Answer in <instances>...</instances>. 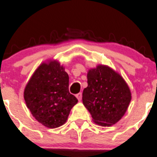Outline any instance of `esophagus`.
I'll list each match as a JSON object with an SVG mask.
<instances>
[{
	"label": "esophagus",
	"mask_w": 157,
	"mask_h": 157,
	"mask_svg": "<svg viewBox=\"0 0 157 157\" xmlns=\"http://www.w3.org/2000/svg\"><path fill=\"white\" fill-rule=\"evenodd\" d=\"M76 97H77V99L78 100V101H80V100H82V93H78V94H76Z\"/></svg>",
	"instance_id": "34e87169"
}]
</instances>
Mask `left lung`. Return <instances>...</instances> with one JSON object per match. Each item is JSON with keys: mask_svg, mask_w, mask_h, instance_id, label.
<instances>
[{"mask_svg": "<svg viewBox=\"0 0 157 157\" xmlns=\"http://www.w3.org/2000/svg\"><path fill=\"white\" fill-rule=\"evenodd\" d=\"M88 86L82 103L99 125L110 126L121 119L129 106L132 94L123 78L107 65L89 70Z\"/></svg>", "mask_w": 157, "mask_h": 157, "instance_id": "obj_1", "label": "left lung"}]
</instances>
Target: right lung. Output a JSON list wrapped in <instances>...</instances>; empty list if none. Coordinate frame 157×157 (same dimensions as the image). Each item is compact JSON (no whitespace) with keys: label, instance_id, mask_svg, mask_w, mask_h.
<instances>
[{"label":"right lung","instance_id":"obj_1","mask_svg":"<svg viewBox=\"0 0 157 157\" xmlns=\"http://www.w3.org/2000/svg\"><path fill=\"white\" fill-rule=\"evenodd\" d=\"M69 77L64 67L50 60L40 64L24 90V99L34 117L47 128H55L67 121L78 103L69 93Z\"/></svg>","mask_w":157,"mask_h":157}]
</instances>
